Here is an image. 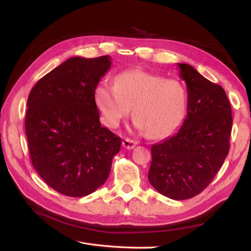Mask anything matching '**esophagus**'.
<instances>
[{"instance_id":"esophagus-1","label":"esophagus","mask_w":251,"mask_h":251,"mask_svg":"<svg viewBox=\"0 0 251 251\" xmlns=\"http://www.w3.org/2000/svg\"><path fill=\"white\" fill-rule=\"evenodd\" d=\"M136 146V142L132 139H128V138H126L124 141H123V147L126 150H132L134 149Z\"/></svg>"}]
</instances>
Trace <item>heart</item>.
I'll use <instances>...</instances> for the list:
<instances>
[{"mask_svg": "<svg viewBox=\"0 0 251 251\" xmlns=\"http://www.w3.org/2000/svg\"><path fill=\"white\" fill-rule=\"evenodd\" d=\"M94 97L105 126H118L132 107L135 126L147 131L151 138H163L173 133L186 110V91L179 80L141 69L119 73L114 85L98 83Z\"/></svg>", "mask_w": 251, "mask_h": 251, "instance_id": "b5f03b06", "label": "heart"}]
</instances>
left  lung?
<instances>
[{
  "mask_svg": "<svg viewBox=\"0 0 251 251\" xmlns=\"http://www.w3.org/2000/svg\"><path fill=\"white\" fill-rule=\"evenodd\" d=\"M187 87V114L171 137L151 149L148 178L163 196L185 200L206 188L229 151L231 107L224 89L187 64H178Z\"/></svg>",
  "mask_w": 251,
  "mask_h": 251,
  "instance_id": "8db88e82",
  "label": "left lung"
}]
</instances>
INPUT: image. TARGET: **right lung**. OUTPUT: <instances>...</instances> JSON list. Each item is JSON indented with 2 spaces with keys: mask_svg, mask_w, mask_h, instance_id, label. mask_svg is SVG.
Instances as JSON below:
<instances>
[{
  "mask_svg": "<svg viewBox=\"0 0 251 251\" xmlns=\"http://www.w3.org/2000/svg\"><path fill=\"white\" fill-rule=\"evenodd\" d=\"M111 57H71L30 91L25 130L33 168L65 196L85 197L108 179L121 139L100 126L94 91Z\"/></svg>",
  "mask_w": 251,
  "mask_h": 251,
  "instance_id": "1",
  "label": "right lung"
}]
</instances>
